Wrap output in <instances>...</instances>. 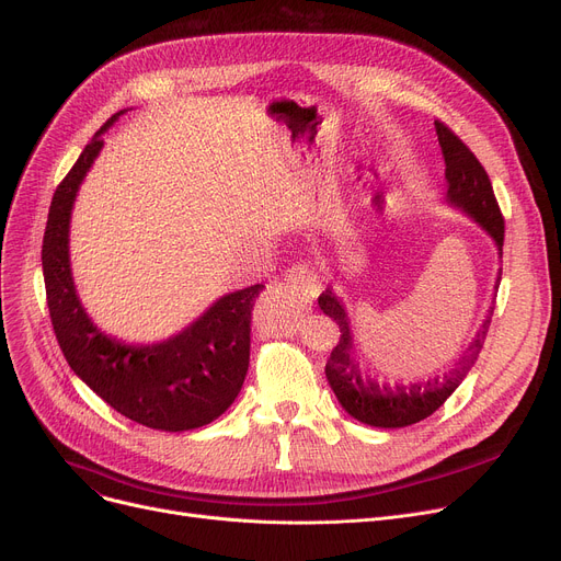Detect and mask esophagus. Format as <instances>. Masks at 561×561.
<instances>
[{"mask_svg": "<svg viewBox=\"0 0 561 561\" xmlns=\"http://www.w3.org/2000/svg\"><path fill=\"white\" fill-rule=\"evenodd\" d=\"M284 282H286V286L300 290L305 298H316L318 290H320L318 275L311 268H307V265H302V263H293L290 268L286 271Z\"/></svg>", "mask_w": 561, "mask_h": 561, "instance_id": "esophagus-1", "label": "esophagus"}]
</instances>
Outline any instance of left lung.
Instances as JSON below:
<instances>
[{"label":"left lung","mask_w":561,"mask_h":561,"mask_svg":"<svg viewBox=\"0 0 561 561\" xmlns=\"http://www.w3.org/2000/svg\"><path fill=\"white\" fill-rule=\"evenodd\" d=\"M434 127L440 152H444L446 159L448 202L459 206V209L466 211L470 218H476V222H480L482 229H486V233L495 241L500 256H503L505 218L500 214V206L493 195V186L486 170L482 168L478 157L468 150V145L448 125L434 121ZM318 307L322 309V313H328L332 320H336V325L341 330L339 343L332 350L325 366L330 387L334 389L339 402L350 416H355L357 421L373 427H407L432 416L434 411L455 393L466 373L476 366L491 325L489 313L473 343L466 347L459 364L444 377H434L421 381V385L391 389L379 387L377 381L364 377L355 359H352V334L347 325V316L343 305L332 296V290L322 293L318 298Z\"/></svg>","instance_id":"left-lung-1"}]
</instances>
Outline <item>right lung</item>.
<instances>
[{"instance_id":"add662e5","label":"right lung","mask_w":561,"mask_h":561,"mask_svg":"<svg viewBox=\"0 0 561 561\" xmlns=\"http://www.w3.org/2000/svg\"><path fill=\"white\" fill-rule=\"evenodd\" d=\"M56 186L43 236V275L51 328L70 368L117 414L152 430L209 425L239 396L252 341V309L263 284L229 293L182 334L157 345H125L104 336L79 305L70 275L68 225L77 188L102 150V134Z\"/></svg>"}]
</instances>
